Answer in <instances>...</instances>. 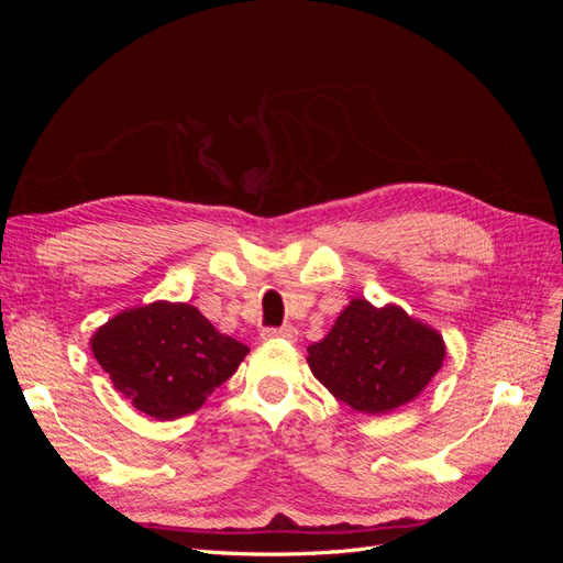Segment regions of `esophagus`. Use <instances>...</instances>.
<instances>
[{"label":"esophagus","instance_id":"obj_1","mask_svg":"<svg viewBox=\"0 0 563 563\" xmlns=\"http://www.w3.org/2000/svg\"><path fill=\"white\" fill-rule=\"evenodd\" d=\"M263 340H288V343H294V340L298 338V331L296 327H279V329H263Z\"/></svg>","mask_w":563,"mask_h":563}]
</instances>
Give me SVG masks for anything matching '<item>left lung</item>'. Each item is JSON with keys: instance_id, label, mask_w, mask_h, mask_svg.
Segmentation results:
<instances>
[{"instance_id": "1", "label": "left lung", "mask_w": 563, "mask_h": 563, "mask_svg": "<svg viewBox=\"0 0 563 563\" xmlns=\"http://www.w3.org/2000/svg\"><path fill=\"white\" fill-rule=\"evenodd\" d=\"M446 345L428 323L397 305L373 308L354 298L329 335L308 347L314 378L335 399L383 416L416 399L444 364Z\"/></svg>"}]
</instances>
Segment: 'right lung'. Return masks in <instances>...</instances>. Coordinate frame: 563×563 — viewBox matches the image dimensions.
Returning <instances> with one entry per match:
<instances>
[{
	"label": "right lung",
	"instance_id": "add662e5",
	"mask_svg": "<svg viewBox=\"0 0 563 563\" xmlns=\"http://www.w3.org/2000/svg\"><path fill=\"white\" fill-rule=\"evenodd\" d=\"M112 385L150 418L174 420L209 399L249 354L187 302L157 300L119 312L91 338Z\"/></svg>",
	"mask_w": 563,
	"mask_h": 563
}]
</instances>
